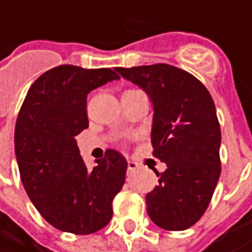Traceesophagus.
<instances>
[{"label":"esophagus","instance_id":"34e87169","mask_svg":"<svg viewBox=\"0 0 252 252\" xmlns=\"http://www.w3.org/2000/svg\"><path fill=\"white\" fill-rule=\"evenodd\" d=\"M137 167H139V165H137L134 161H127V171H129V172H130V171H134Z\"/></svg>","mask_w":252,"mask_h":252}]
</instances>
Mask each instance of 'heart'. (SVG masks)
I'll use <instances>...</instances> for the list:
<instances>
[{"instance_id": "heart-1", "label": "heart", "mask_w": 252, "mask_h": 252, "mask_svg": "<svg viewBox=\"0 0 252 252\" xmlns=\"http://www.w3.org/2000/svg\"><path fill=\"white\" fill-rule=\"evenodd\" d=\"M129 91H133V90H129Z\"/></svg>"}]
</instances>
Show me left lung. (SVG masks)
<instances>
[{
  "label": "left lung",
  "mask_w": 252,
  "mask_h": 252,
  "mask_svg": "<svg viewBox=\"0 0 252 252\" xmlns=\"http://www.w3.org/2000/svg\"><path fill=\"white\" fill-rule=\"evenodd\" d=\"M116 71L150 96L153 156L167 164L156 171L158 185L146 196L147 213L164 230H187L206 212L221 172L215 102L196 77L169 64Z\"/></svg>",
  "instance_id": "left-lung-1"
}]
</instances>
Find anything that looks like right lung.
I'll use <instances>...</instances> for the list:
<instances>
[{
    "instance_id": "right-lung-1",
    "label": "right lung",
    "mask_w": 252,
    "mask_h": 252,
    "mask_svg": "<svg viewBox=\"0 0 252 252\" xmlns=\"http://www.w3.org/2000/svg\"><path fill=\"white\" fill-rule=\"evenodd\" d=\"M119 80L112 68L63 64L29 88L15 125V154L25 190L53 227L92 234L111 221L112 200L125 184L127 162L106 150L87 168L75 136L88 127L87 95Z\"/></svg>"
}]
</instances>
